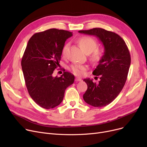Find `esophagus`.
Listing matches in <instances>:
<instances>
[{"label":"esophagus","instance_id":"34e87169","mask_svg":"<svg viewBox=\"0 0 147 147\" xmlns=\"http://www.w3.org/2000/svg\"><path fill=\"white\" fill-rule=\"evenodd\" d=\"M75 81L76 82H80V81H82V79L80 78H76L75 79Z\"/></svg>","mask_w":147,"mask_h":147}]
</instances>
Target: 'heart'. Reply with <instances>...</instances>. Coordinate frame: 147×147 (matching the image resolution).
<instances>
[{
  "label": "heart",
  "mask_w": 147,
  "mask_h": 147,
  "mask_svg": "<svg viewBox=\"0 0 147 147\" xmlns=\"http://www.w3.org/2000/svg\"><path fill=\"white\" fill-rule=\"evenodd\" d=\"M79 43L81 46V48L87 53H90L92 52L97 47L96 41L94 38L89 36H84L80 38L79 40ZM68 47V43L64 46L63 50H62V54H63V55L65 56L66 55ZM102 56V51L101 49H96L94 51L92 58L93 59V61H97L101 59ZM70 69L75 75L81 76L83 74L84 71H85L86 69V66L82 64H76L72 65L70 67Z\"/></svg>",
  "instance_id": "1"
}]
</instances>
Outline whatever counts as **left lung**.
<instances>
[{
    "label": "left lung",
    "mask_w": 147,
    "mask_h": 147,
    "mask_svg": "<svg viewBox=\"0 0 147 147\" xmlns=\"http://www.w3.org/2000/svg\"><path fill=\"white\" fill-rule=\"evenodd\" d=\"M79 33L95 36L104 45V55L92 73L99 76L100 80L96 83L92 79H84L88 89L83 97L93 107L106 106L114 101L125 86L131 62L130 52L124 40L114 32L94 28Z\"/></svg>",
    "instance_id": "1"
}]
</instances>
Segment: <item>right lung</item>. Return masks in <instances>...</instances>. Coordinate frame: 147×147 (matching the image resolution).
Here are the masks:
<instances>
[{"instance_id":"1","label":"right lung","mask_w":147,"mask_h":147,"mask_svg":"<svg viewBox=\"0 0 147 147\" xmlns=\"http://www.w3.org/2000/svg\"><path fill=\"white\" fill-rule=\"evenodd\" d=\"M72 35L68 31L51 28L34 34L28 42L21 60L22 72L30 96L43 109L59 105L65 89L74 83V76L69 72L59 78L52 74L59 65L65 42Z\"/></svg>"}]
</instances>
